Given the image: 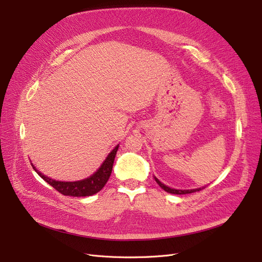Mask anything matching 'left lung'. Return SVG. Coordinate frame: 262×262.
<instances>
[{"label":"left lung","mask_w":262,"mask_h":262,"mask_svg":"<svg viewBox=\"0 0 262 262\" xmlns=\"http://www.w3.org/2000/svg\"><path fill=\"white\" fill-rule=\"evenodd\" d=\"M155 181H156V183H157L164 191H167V192H169V193H172V194H188V193H193V192L200 191V190H202V189L205 188V187H203V188L192 189V190H176V189H172V188H170V187H167L166 185H163L162 183H160V182L157 180L156 177H155Z\"/></svg>","instance_id":"left-lung-1"}]
</instances>
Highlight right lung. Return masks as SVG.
Segmentation results:
<instances>
[{
    "label": "right lung",
    "mask_w": 262,
    "mask_h": 262,
    "mask_svg": "<svg viewBox=\"0 0 262 262\" xmlns=\"http://www.w3.org/2000/svg\"><path fill=\"white\" fill-rule=\"evenodd\" d=\"M119 145H117L110 154L107 156L101 168L96 171L92 176L86 178V180L78 182H58L49 178L48 176L41 174L32 164L33 169L38 173V175L45 180L49 185H51L55 190H57L59 193L69 196H90L103 189L109 180V176L112 174L115 157L117 154Z\"/></svg>",
    "instance_id": "right-lung-1"
}]
</instances>
